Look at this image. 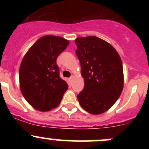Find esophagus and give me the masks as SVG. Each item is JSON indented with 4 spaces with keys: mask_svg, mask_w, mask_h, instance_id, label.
I'll return each mask as SVG.
<instances>
[{
    "mask_svg": "<svg viewBox=\"0 0 149 149\" xmlns=\"http://www.w3.org/2000/svg\"><path fill=\"white\" fill-rule=\"evenodd\" d=\"M73 78H74V77H73V76H71L70 78H69V80H70V81H73Z\"/></svg>",
    "mask_w": 149,
    "mask_h": 149,
    "instance_id": "1",
    "label": "esophagus"
}]
</instances>
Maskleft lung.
<instances>
[{
  "label": "left lung",
  "mask_w": 149,
  "mask_h": 149,
  "mask_svg": "<svg viewBox=\"0 0 149 149\" xmlns=\"http://www.w3.org/2000/svg\"><path fill=\"white\" fill-rule=\"evenodd\" d=\"M75 43L84 79L78 100L86 112L102 114L116 102L123 91L121 58L110 44L94 36L78 37Z\"/></svg>",
  "instance_id": "8db88e82"
}]
</instances>
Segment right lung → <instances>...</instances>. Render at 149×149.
<instances>
[{"label":"right lung","instance_id":"right-lung-1","mask_svg":"<svg viewBox=\"0 0 149 149\" xmlns=\"http://www.w3.org/2000/svg\"><path fill=\"white\" fill-rule=\"evenodd\" d=\"M68 45V40L63 37L46 35L24 57L19 68L21 91L34 109L46 112L61 103L68 86L60 77L56 61Z\"/></svg>","mask_w":149,"mask_h":149}]
</instances>
